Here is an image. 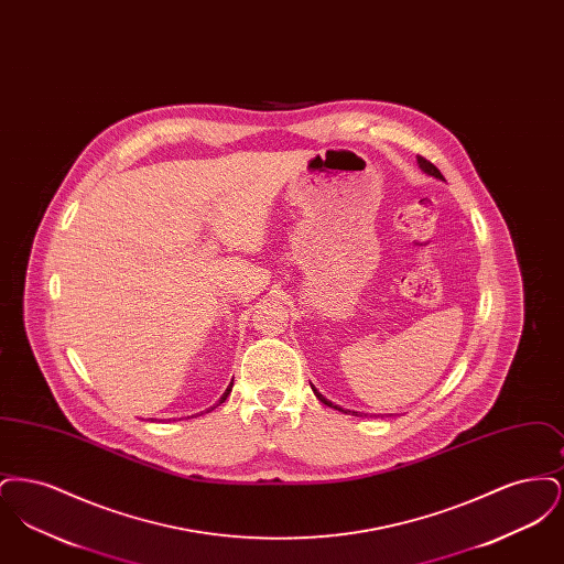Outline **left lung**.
I'll list each match as a JSON object with an SVG mask.
<instances>
[{
    "mask_svg": "<svg viewBox=\"0 0 564 564\" xmlns=\"http://www.w3.org/2000/svg\"><path fill=\"white\" fill-rule=\"evenodd\" d=\"M416 161H419V166L425 171V173H430V175H433V177H440L442 180V173H440V169L433 164V162L427 161V159H423V156H416ZM313 387V384H311ZM313 393L317 395V400L319 402L325 403V405H329V408H336V410H343V408H338V405H334V403L329 402V400H325L323 398L322 393L313 387ZM345 412V410H343ZM350 414H355V416H361V414H357V412H352V410H349Z\"/></svg>",
    "mask_w": 564,
    "mask_h": 564,
    "instance_id": "8db88e82",
    "label": "left lung"
}]
</instances>
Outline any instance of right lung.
I'll use <instances>...</instances> for the list:
<instances>
[{"instance_id":"obj_1","label":"right lung","mask_w":564,"mask_h":564,"mask_svg":"<svg viewBox=\"0 0 564 564\" xmlns=\"http://www.w3.org/2000/svg\"><path fill=\"white\" fill-rule=\"evenodd\" d=\"M230 391H232V382H230V387H228V389H226V393H224V395H221V398H219V403L226 402V398H228V395H230ZM219 403H215V405H219ZM215 405H214V408H215ZM214 408H212V410H214Z\"/></svg>"}]
</instances>
